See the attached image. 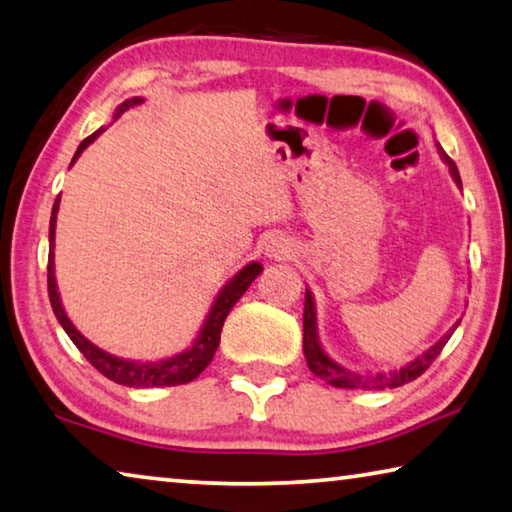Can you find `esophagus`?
I'll return each mask as SVG.
<instances>
[{
    "label": "esophagus",
    "mask_w": 512,
    "mask_h": 512,
    "mask_svg": "<svg viewBox=\"0 0 512 512\" xmlns=\"http://www.w3.org/2000/svg\"><path fill=\"white\" fill-rule=\"evenodd\" d=\"M265 251H267V256L279 258V261H286V258L292 256V245L286 238H272L270 242H267Z\"/></svg>",
    "instance_id": "obj_1"
}]
</instances>
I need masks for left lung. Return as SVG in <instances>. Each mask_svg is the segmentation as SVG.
<instances>
[{"mask_svg":"<svg viewBox=\"0 0 512 512\" xmlns=\"http://www.w3.org/2000/svg\"><path fill=\"white\" fill-rule=\"evenodd\" d=\"M440 156L445 158V163L449 165L451 174H454L456 183L460 186V174H458V167L456 163L451 161V158L445 154V149L440 147ZM458 326V324H456ZM454 326V329H456ZM451 329L445 338H440V342H435V345L426 351L424 356L415 358L413 363L401 367L397 372H390V374H372V376H365V374H351L347 372L345 367H340L338 363H333V360L324 354L322 347H320V340H317V326H315V306H313V297L311 292L306 290V301H304V354H306V363L311 367V372L315 376H320L322 381L335 385V388H345V390H383V388H399V385L415 381L417 376H422L426 370H429V365L433 363L435 358L440 356L442 347L447 345L451 333Z\"/></svg>","mask_w":512,"mask_h":512,"instance_id":"left-lung-1","label":"left lung"}]
</instances>
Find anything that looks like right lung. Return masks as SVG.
Segmentation results:
<instances>
[{
	"label": "right lung",
	"mask_w": 512,
	"mask_h": 512,
	"mask_svg": "<svg viewBox=\"0 0 512 512\" xmlns=\"http://www.w3.org/2000/svg\"><path fill=\"white\" fill-rule=\"evenodd\" d=\"M140 102L142 99H138V97L129 99V102H124L120 108H117L115 117ZM97 136H99V131H95L92 136L83 140L77 149V154H74V158H77ZM58 201H61V197H56L54 208H52V220H49V242H52V247H49V261H47V292H49V301H52L56 320L61 322L65 333L70 335V340L77 345V349L88 358V363L95 367L99 374H104L106 379H111L120 385H129V388H165V385H181V383H190L192 379H197V376L206 370V365L211 363L215 356V349H217V345H220V333H222L226 315H229L233 306H236V301L245 295L247 288L251 286V281H254L256 276L263 272V267L258 263H249L245 270L233 276V279L226 283L224 290L220 292V297H217V301H215L211 315H208L204 329H201V333H199V338L195 340V345H192L188 351H183V354L174 356V358L161 360V363H133V360L115 358L111 354H106V351L97 349L92 342H88L77 329H74V324L67 320V315L63 311L61 299H58L56 279H54V229H56Z\"/></svg>",
	"instance_id": "obj_1"
}]
</instances>
